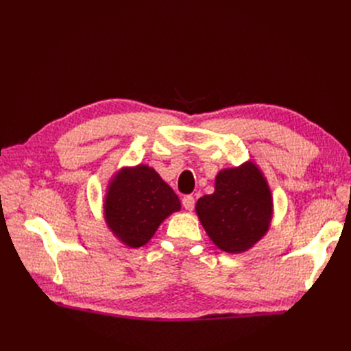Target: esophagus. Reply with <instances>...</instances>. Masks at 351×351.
<instances>
[{"mask_svg":"<svg viewBox=\"0 0 351 351\" xmlns=\"http://www.w3.org/2000/svg\"><path fill=\"white\" fill-rule=\"evenodd\" d=\"M183 206L187 209V210H192L195 208V197L192 195H186L183 197Z\"/></svg>","mask_w":351,"mask_h":351,"instance_id":"obj_1","label":"esophagus"}]
</instances>
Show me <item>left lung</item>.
Returning a JSON list of instances; mask_svg holds the SVG:
<instances>
[{
  "instance_id": "obj_1",
  "label": "left lung",
  "mask_w": 351,
  "mask_h": 351,
  "mask_svg": "<svg viewBox=\"0 0 351 351\" xmlns=\"http://www.w3.org/2000/svg\"><path fill=\"white\" fill-rule=\"evenodd\" d=\"M196 212L221 250H247L269 227L272 202L268 184L252 162L224 169L217 176L215 192L197 200Z\"/></svg>"
}]
</instances>
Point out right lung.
Segmentation results:
<instances>
[{
  "label": "right lung",
  "instance_id": "add662e5",
  "mask_svg": "<svg viewBox=\"0 0 351 351\" xmlns=\"http://www.w3.org/2000/svg\"><path fill=\"white\" fill-rule=\"evenodd\" d=\"M178 209L174 190L146 165L121 171L112 180L105 200L107 224L130 247L146 244L159 224Z\"/></svg>",
  "mask_w": 351,
  "mask_h": 351
}]
</instances>
